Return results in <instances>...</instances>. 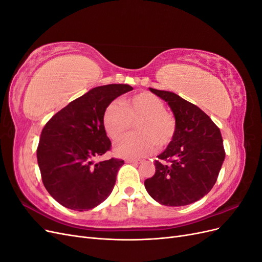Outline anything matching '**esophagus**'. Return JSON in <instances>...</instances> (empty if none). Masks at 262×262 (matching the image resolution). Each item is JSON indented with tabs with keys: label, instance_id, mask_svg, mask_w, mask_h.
Returning <instances> with one entry per match:
<instances>
[{
	"label": "esophagus",
	"instance_id": "1",
	"mask_svg": "<svg viewBox=\"0 0 262 262\" xmlns=\"http://www.w3.org/2000/svg\"><path fill=\"white\" fill-rule=\"evenodd\" d=\"M125 162L126 163H130V164H134V165H138V164L142 163L141 160H126Z\"/></svg>",
	"mask_w": 262,
	"mask_h": 262
}]
</instances>
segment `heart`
Segmentation results:
<instances>
[{"mask_svg":"<svg viewBox=\"0 0 262 262\" xmlns=\"http://www.w3.org/2000/svg\"><path fill=\"white\" fill-rule=\"evenodd\" d=\"M107 136L119 140L132 124L136 134L124 137L115 145V153L121 157L139 158L153 153L156 146L169 145L177 132L175 116L165 109L164 101L149 92H141L118 102H110L101 118Z\"/></svg>","mask_w":262,"mask_h":262,"instance_id":"b5f03b06","label":"heart"}]
</instances>
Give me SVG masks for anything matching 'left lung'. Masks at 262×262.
Wrapping results in <instances>:
<instances>
[{
    "label": "left lung",
    "instance_id": "1",
    "mask_svg": "<svg viewBox=\"0 0 262 262\" xmlns=\"http://www.w3.org/2000/svg\"><path fill=\"white\" fill-rule=\"evenodd\" d=\"M168 102L177 120L171 143L155 161V173L144 181L148 194L169 207L200 200L215 185L225 158L221 131L202 110L177 94L149 89Z\"/></svg>",
    "mask_w": 262,
    "mask_h": 262
}]
</instances>
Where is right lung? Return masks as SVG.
Returning a JSON list of instances; mask_svg holds the SVG:
<instances>
[{"instance_id":"add662e5","label":"right lung","mask_w":262,"mask_h":262,"mask_svg":"<svg viewBox=\"0 0 262 262\" xmlns=\"http://www.w3.org/2000/svg\"><path fill=\"white\" fill-rule=\"evenodd\" d=\"M133 87L126 84L98 86L71 101L46 123L37 147V161L47 191L63 207L87 211L112 193L119 168L110 158L94 164L95 157L112 148L102 126L106 107Z\"/></svg>"}]
</instances>
